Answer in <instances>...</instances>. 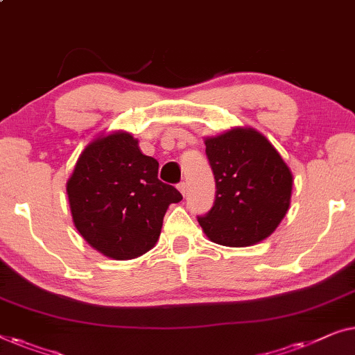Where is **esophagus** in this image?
<instances>
[{
    "label": "esophagus",
    "mask_w": 355,
    "mask_h": 355,
    "mask_svg": "<svg viewBox=\"0 0 355 355\" xmlns=\"http://www.w3.org/2000/svg\"><path fill=\"white\" fill-rule=\"evenodd\" d=\"M177 188L180 189V193H182V194L187 193V183H184V182H180V183L177 184Z\"/></svg>",
    "instance_id": "1"
}]
</instances>
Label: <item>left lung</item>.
<instances>
[{
    "label": "left lung",
    "instance_id": "1",
    "mask_svg": "<svg viewBox=\"0 0 355 355\" xmlns=\"http://www.w3.org/2000/svg\"><path fill=\"white\" fill-rule=\"evenodd\" d=\"M216 178V201L198 216L211 241L244 248L275 232L286 216L293 175L277 149L252 128H233L206 139Z\"/></svg>",
    "mask_w": 355,
    "mask_h": 355
}]
</instances>
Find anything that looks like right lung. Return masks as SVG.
I'll list each match as a JSON object with an SVG mask.
<instances>
[{
    "label": "right lung",
    "instance_id": "right-lung-1",
    "mask_svg": "<svg viewBox=\"0 0 355 355\" xmlns=\"http://www.w3.org/2000/svg\"><path fill=\"white\" fill-rule=\"evenodd\" d=\"M157 168L128 133L99 138L80 154L67 182L73 223L104 256L125 261L156 244L168 204L183 199Z\"/></svg>",
    "mask_w": 355,
    "mask_h": 355
}]
</instances>
